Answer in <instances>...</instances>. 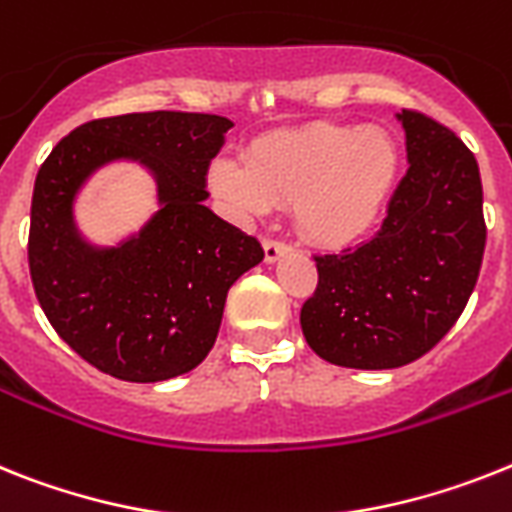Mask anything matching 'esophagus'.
<instances>
[{
    "label": "esophagus",
    "mask_w": 512,
    "mask_h": 512,
    "mask_svg": "<svg viewBox=\"0 0 512 512\" xmlns=\"http://www.w3.org/2000/svg\"><path fill=\"white\" fill-rule=\"evenodd\" d=\"M263 247H265V260H268V263H276L278 257L286 255V252H291L289 244L281 242V239H270V236L263 242Z\"/></svg>",
    "instance_id": "1"
}]
</instances>
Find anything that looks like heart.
<instances>
[{"label": "heart", "instance_id": "1", "mask_svg": "<svg viewBox=\"0 0 512 512\" xmlns=\"http://www.w3.org/2000/svg\"><path fill=\"white\" fill-rule=\"evenodd\" d=\"M395 171L398 148L390 135L315 122L257 137L247 161L218 156L210 187L242 218L296 205V226L309 242L343 247L375 223Z\"/></svg>", "mask_w": 512, "mask_h": 512}]
</instances>
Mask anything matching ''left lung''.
<instances>
[{
    "label": "left lung",
    "instance_id": "8db88e82",
    "mask_svg": "<svg viewBox=\"0 0 512 512\" xmlns=\"http://www.w3.org/2000/svg\"><path fill=\"white\" fill-rule=\"evenodd\" d=\"M409 171L369 242L315 255L302 307L309 349L338 367L414 362L455 325L482 268L487 223L474 153L422 111L398 114Z\"/></svg>",
    "mask_w": 512,
    "mask_h": 512
}]
</instances>
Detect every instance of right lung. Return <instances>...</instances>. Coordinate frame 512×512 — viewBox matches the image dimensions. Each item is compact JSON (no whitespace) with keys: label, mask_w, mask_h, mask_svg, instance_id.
I'll list each match as a JSON object with an SVG mask.
<instances>
[{"label":"right lung","mask_w":512,"mask_h":512,"mask_svg":"<svg viewBox=\"0 0 512 512\" xmlns=\"http://www.w3.org/2000/svg\"><path fill=\"white\" fill-rule=\"evenodd\" d=\"M234 124L216 114L145 111L93 119L41 163L30 203L28 265L38 304L72 351L106 375L161 382L203 362L231 283L265 257L205 208V176ZM114 157L145 162L162 210L119 248L79 239L71 200Z\"/></svg>","instance_id":"right-lung-1"}]
</instances>
